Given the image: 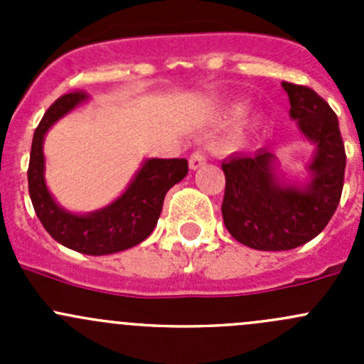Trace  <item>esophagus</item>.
Wrapping results in <instances>:
<instances>
[{
    "instance_id": "1",
    "label": "esophagus",
    "mask_w": 364,
    "mask_h": 364,
    "mask_svg": "<svg viewBox=\"0 0 364 364\" xmlns=\"http://www.w3.org/2000/svg\"><path fill=\"white\" fill-rule=\"evenodd\" d=\"M188 164H190V168H193V171H196V168H199V167H203V165L205 164L204 151H200V149L193 151L192 156H190Z\"/></svg>"
}]
</instances>
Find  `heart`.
Wrapping results in <instances>:
<instances>
[{
    "label": "heart",
    "instance_id": "b5f03b06",
    "mask_svg": "<svg viewBox=\"0 0 364 364\" xmlns=\"http://www.w3.org/2000/svg\"><path fill=\"white\" fill-rule=\"evenodd\" d=\"M245 111H247V104H236V105H234V107H232V116H234V117L243 116Z\"/></svg>",
    "mask_w": 364,
    "mask_h": 364
}]
</instances>
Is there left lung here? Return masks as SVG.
I'll list each match as a JSON object with an SVG mask.
<instances>
[{
    "mask_svg": "<svg viewBox=\"0 0 364 364\" xmlns=\"http://www.w3.org/2000/svg\"><path fill=\"white\" fill-rule=\"evenodd\" d=\"M291 102V117L317 144L306 186L284 185L274 176V155L266 148L253 155H232L222 164L225 174L222 215L230 236L255 250H292L324 230L340 204L345 148L338 117L311 87L282 82Z\"/></svg>",
    "mask_w": 364,
    "mask_h": 364,
    "instance_id": "left-lung-1",
    "label": "left lung"
}]
</instances>
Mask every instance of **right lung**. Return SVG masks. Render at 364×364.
I'll list each match as a JSON object with an SVG mask.
<instances>
[{
    "label": "right lung",
    "mask_w": 364,
    "mask_h": 364,
    "mask_svg": "<svg viewBox=\"0 0 364 364\" xmlns=\"http://www.w3.org/2000/svg\"><path fill=\"white\" fill-rule=\"evenodd\" d=\"M86 93L73 91L58 98L33 135L28 167V186L36 216L47 232L86 255H109L135 247L155 229L168 188L188 174L185 159L146 160L124 193L107 208L90 215H73L56 204L43 179V137L60 117L82 104Z\"/></svg>",
    "instance_id": "add662e5"
}]
</instances>
